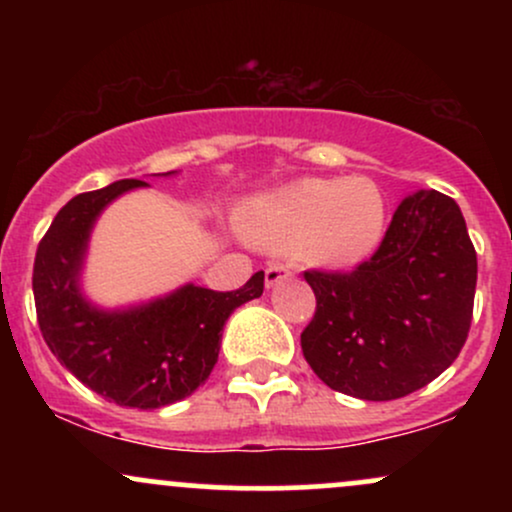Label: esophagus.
Instances as JSON below:
<instances>
[{"label": "esophagus", "mask_w": 512, "mask_h": 512, "mask_svg": "<svg viewBox=\"0 0 512 512\" xmlns=\"http://www.w3.org/2000/svg\"><path fill=\"white\" fill-rule=\"evenodd\" d=\"M291 276H293V269L289 267V264L272 262L267 269H264V284L274 286V284H279V281L291 279Z\"/></svg>", "instance_id": "34e87169"}]
</instances>
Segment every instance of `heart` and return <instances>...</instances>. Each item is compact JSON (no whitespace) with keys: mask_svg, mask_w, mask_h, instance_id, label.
Returning a JSON list of instances; mask_svg holds the SVG:
<instances>
[{"mask_svg":"<svg viewBox=\"0 0 512 512\" xmlns=\"http://www.w3.org/2000/svg\"><path fill=\"white\" fill-rule=\"evenodd\" d=\"M255 243L296 248L308 262L351 267L375 252L387 228V199L375 180L303 178L257 197L243 209Z\"/></svg>","mask_w":512,"mask_h":512,"instance_id":"obj_1","label":"heart"}]
</instances>
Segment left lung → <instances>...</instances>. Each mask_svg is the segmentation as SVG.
<instances>
[{
	"label": "left lung",
	"mask_w": 512,
	"mask_h": 512,
	"mask_svg": "<svg viewBox=\"0 0 512 512\" xmlns=\"http://www.w3.org/2000/svg\"><path fill=\"white\" fill-rule=\"evenodd\" d=\"M303 276L315 293L303 356L344 395L407 397L436 380L467 342L477 250L455 199L436 190L399 204L368 260L349 272Z\"/></svg>",
	"instance_id": "obj_1"
}]
</instances>
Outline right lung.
Instances as JSON below:
<instances>
[{
	"instance_id": "obj_1",
	"label": "right lung",
	"mask_w": 512,
	"mask_h": 512,
	"mask_svg": "<svg viewBox=\"0 0 512 512\" xmlns=\"http://www.w3.org/2000/svg\"><path fill=\"white\" fill-rule=\"evenodd\" d=\"M142 185L117 180L57 211L35 252L33 298L45 344L69 373L120 407L158 409L192 395L209 378L228 315L262 296L264 272L238 291L187 284L125 313L91 308L76 286L88 233L105 204Z\"/></svg>"
}]
</instances>
